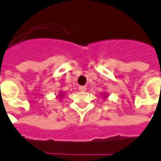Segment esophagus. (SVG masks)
I'll return each instance as SVG.
<instances>
[{
  "label": "esophagus",
  "mask_w": 161,
  "mask_h": 161,
  "mask_svg": "<svg viewBox=\"0 0 161 161\" xmlns=\"http://www.w3.org/2000/svg\"><path fill=\"white\" fill-rule=\"evenodd\" d=\"M79 90L81 92L86 91V90H87V87H85V86H80V87H79Z\"/></svg>",
  "instance_id": "obj_1"
}]
</instances>
